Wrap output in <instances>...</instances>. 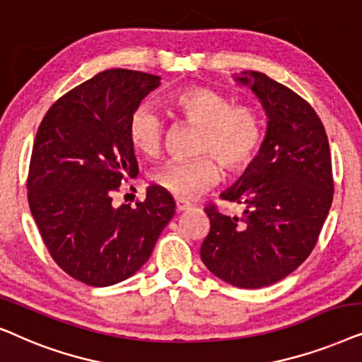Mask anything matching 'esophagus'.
<instances>
[{
  "label": "esophagus",
  "mask_w": 362,
  "mask_h": 362,
  "mask_svg": "<svg viewBox=\"0 0 362 362\" xmlns=\"http://www.w3.org/2000/svg\"><path fill=\"white\" fill-rule=\"evenodd\" d=\"M175 209H177V211H185L190 209V204L185 200H175Z\"/></svg>",
  "instance_id": "1"
}]
</instances>
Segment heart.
<instances>
[{
  "instance_id": "obj_1",
  "label": "heart",
  "mask_w": 362,
  "mask_h": 362,
  "mask_svg": "<svg viewBox=\"0 0 362 362\" xmlns=\"http://www.w3.org/2000/svg\"><path fill=\"white\" fill-rule=\"evenodd\" d=\"M168 109L175 117L199 125L195 152L204 156L192 160H168L152 173V184L180 200L216 184L221 162L226 172L247 168L262 147L264 120L252 105H233L228 95L195 86L168 95ZM129 141L137 152L156 157L162 151L165 125L156 107L141 104L127 125ZM217 160L215 161L213 157Z\"/></svg>"
}]
</instances>
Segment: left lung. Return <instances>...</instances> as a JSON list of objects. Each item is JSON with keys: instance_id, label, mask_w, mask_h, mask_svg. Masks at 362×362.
<instances>
[{"instance_id": "left-lung-1", "label": "left lung", "mask_w": 362, "mask_h": 362, "mask_svg": "<svg viewBox=\"0 0 362 362\" xmlns=\"http://www.w3.org/2000/svg\"><path fill=\"white\" fill-rule=\"evenodd\" d=\"M235 81L262 103L267 137L237 184L220 195L243 205L242 216L205 209L210 231L200 257L215 276L255 290L288 276L310 257L334 184L329 142L315 109L263 72L245 71Z\"/></svg>"}]
</instances>
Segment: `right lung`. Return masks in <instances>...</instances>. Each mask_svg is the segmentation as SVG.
Segmentation results:
<instances>
[{
  "label": "right lung",
  "instance_id": "obj_1",
  "mask_svg": "<svg viewBox=\"0 0 362 362\" xmlns=\"http://www.w3.org/2000/svg\"><path fill=\"white\" fill-rule=\"evenodd\" d=\"M160 77L99 72L57 99L37 129L28 202L42 242L69 276L110 286L147 262L175 214L172 195L151 185L146 200L112 205L114 192L139 173L127 125Z\"/></svg>",
  "mask_w": 362,
  "mask_h": 362
}]
</instances>
